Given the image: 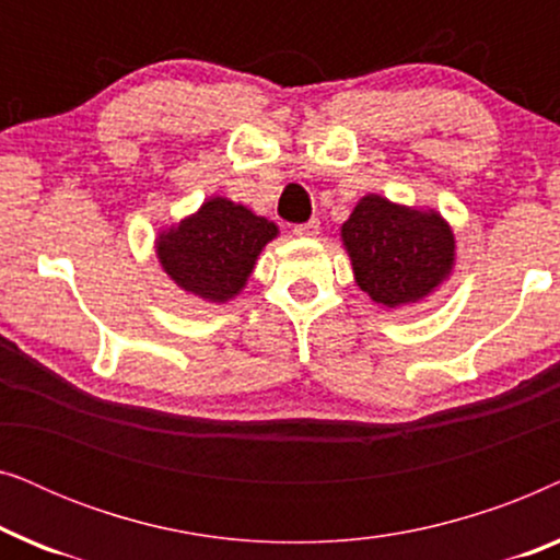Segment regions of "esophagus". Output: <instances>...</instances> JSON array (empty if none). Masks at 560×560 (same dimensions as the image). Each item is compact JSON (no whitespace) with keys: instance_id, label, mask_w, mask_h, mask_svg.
Wrapping results in <instances>:
<instances>
[{"instance_id":"34e87169","label":"esophagus","mask_w":560,"mask_h":560,"mask_svg":"<svg viewBox=\"0 0 560 560\" xmlns=\"http://www.w3.org/2000/svg\"><path fill=\"white\" fill-rule=\"evenodd\" d=\"M318 229H320L318 219H311V221H305V224H298L293 229V234H298V236H316Z\"/></svg>"}]
</instances>
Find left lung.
Instances as JSON below:
<instances>
[{
    "label": "left lung",
    "mask_w": 560,
    "mask_h": 560,
    "mask_svg": "<svg viewBox=\"0 0 560 560\" xmlns=\"http://www.w3.org/2000/svg\"><path fill=\"white\" fill-rule=\"evenodd\" d=\"M341 240L354 267L357 285L374 303H416L433 293L454 267V232L441 213L364 196L343 221Z\"/></svg>",
    "instance_id": "left-lung-1"
}]
</instances>
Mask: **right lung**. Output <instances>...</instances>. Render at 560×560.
I'll use <instances>...</instances> for the list:
<instances>
[{"instance_id":"right-lung-1","label":"right lung","mask_w":560,"mask_h":560,"mask_svg":"<svg viewBox=\"0 0 560 560\" xmlns=\"http://www.w3.org/2000/svg\"><path fill=\"white\" fill-rule=\"evenodd\" d=\"M275 236L272 221L217 196L160 234L158 257L175 285L203 301L224 303L244 288L259 252Z\"/></svg>"}]
</instances>
